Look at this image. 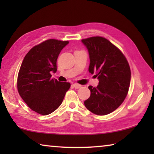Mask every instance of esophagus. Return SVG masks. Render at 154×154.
Masks as SVG:
<instances>
[{
	"label": "esophagus",
	"instance_id": "esophagus-1",
	"mask_svg": "<svg viewBox=\"0 0 154 154\" xmlns=\"http://www.w3.org/2000/svg\"><path fill=\"white\" fill-rule=\"evenodd\" d=\"M72 86H73L75 89H78V88H80L82 87V85L78 84V83H74V84L72 85Z\"/></svg>",
	"mask_w": 154,
	"mask_h": 154
}]
</instances>
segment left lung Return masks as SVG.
Returning a JSON list of instances; mask_svg holds the SVG:
<instances>
[{"mask_svg": "<svg viewBox=\"0 0 154 154\" xmlns=\"http://www.w3.org/2000/svg\"><path fill=\"white\" fill-rule=\"evenodd\" d=\"M90 57L88 71L95 72L98 85H90V98L84 101L88 110L105 116L118 109L124 102L130 83V66L122 51L110 41L101 36L82 39Z\"/></svg>", "mask_w": 154, "mask_h": 154, "instance_id": "left-lung-1", "label": "left lung"}]
</instances>
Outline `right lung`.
Segmentation results:
<instances>
[{"label":"right lung","instance_id":"right-lung-1","mask_svg":"<svg viewBox=\"0 0 154 154\" xmlns=\"http://www.w3.org/2000/svg\"><path fill=\"white\" fill-rule=\"evenodd\" d=\"M69 41L49 39L36 45L23 60L17 77L18 92L26 105L43 116L56 111L71 87L68 82L52 79L60 53Z\"/></svg>","mask_w":154,"mask_h":154}]
</instances>
